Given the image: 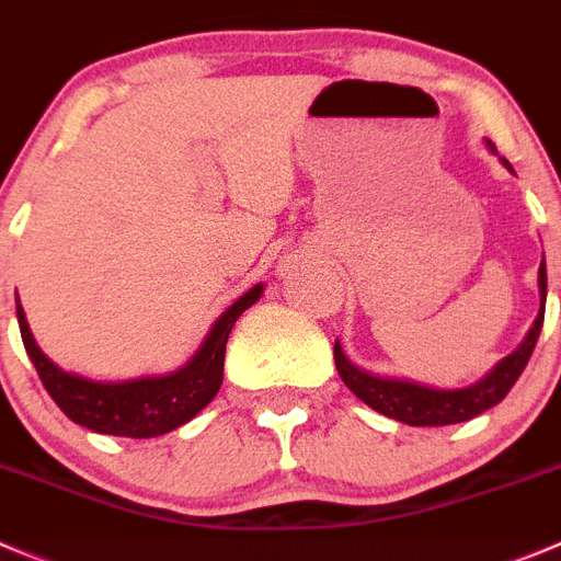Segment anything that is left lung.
I'll return each mask as SVG.
<instances>
[{
  "mask_svg": "<svg viewBox=\"0 0 561 561\" xmlns=\"http://www.w3.org/2000/svg\"><path fill=\"white\" fill-rule=\"evenodd\" d=\"M493 148V145H491ZM507 164V161H504ZM510 170V164H507ZM546 260L540 263V298L542 307L537 312L535 325L526 334L524 345L515 353H510L507 358L496 364L488 378H482L480 383L469 386V389H455V391H442V389H427V386L408 383V380H394V378H378V375H369L364 369L353 367L351 362L342 353L340 342H334V362L336 373L345 380L347 389L358 397V400L367 402L373 411L383 413V416L397 419V422H405L413 427H438V425H458L466 419L480 416L482 411L493 408L496 402H502L507 397V391L513 389L515 380L524 373L526 362H529L531 351L537 345V336H540L542 318H546Z\"/></svg>",
  "mask_w": 561,
  "mask_h": 561,
  "instance_id": "1",
  "label": "left lung"
}]
</instances>
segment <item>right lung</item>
<instances>
[{"label": "right lung", "instance_id": "right-lung-1", "mask_svg": "<svg viewBox=\"0 0 561 561\" xmlns=\"http://www.w3.org/2000/svg\"><path fill=\"white\" fill-rule=\"evenodd\" d=\"M260 293H263V285L252 287L216 320L205 345L186 367L172 375H161V378L125 380V383H98V380L59 369L37 347L19 301H15V312H19V329L26 353L65 416L87 431L106 433V436L153 438L186 425L188 419L197 416L214 400L225 378L227 336L236 320L257 301Z\"/></svg>", "mask_w": 561, "mask_h": 561}]
</instances>
